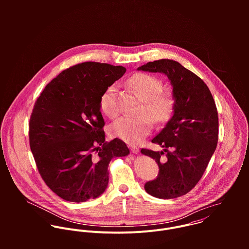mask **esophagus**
I'll return each mask as SVG.
<instances>
[{"label":"esophagus","mask_w":249,"mask_h":249,"mask_svg":"<svg viewBox=\"0 0 249 249\" xmlns=\"http://www.w3.org/2000/svg\"><path fill=\"white\" fill-rule=\"evenodd\" d=\"M128 146H129L131 152H133V153H138V152H139V147H138V146L133 145V144H129Z\"/></svg>","instance_id":"obj_1"}]
</instances>
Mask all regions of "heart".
<instances>
[{"label":"heart","mask_w":249,"mask_h":249,"mask_svg":"<svg viewBox=\"0 0 249 249\" xmlns=\"http://www.w3.org/2000/svg\"><path fill=\"white\" fill-rule=\"evenodd\" d=\"M127 85L143 101L142 114L137 116H122L109 127L111 136L124 142L136 143L142 140L152 129L153 119L158 124L168 122L175 110L176 102L170 92L162 91L163 84L157 77L137 72L131 75ZM102 111L108 117H115L119 113L117 105V86L110 85L101 97Z\"/></svg>","instance_id":"heart-1"}]
</instances>
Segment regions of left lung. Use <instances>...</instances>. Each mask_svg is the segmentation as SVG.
Returning <instances> with one entry per match:
<instances>
[{
  "mask_svg": "<svg viewBox=\"0 0 249 249\" xmlns=\"http://www.w3.org/2000/svg\"><path fill=\"white\" fill-rule=\"evenodd\" d=\"M138 70L163 72L171 81L176 102L174 115L151 142L166 152L142 148L158 164L157 178L144 184L147 194L176 198L189 193L202 178L218 139V117L213 96L193 71L171 59L148 62Z\"/></svg>",
  "mask_w": 249,
  "mask_h": 249,
  "instance_id": "1",
  "label": "left lung"
}]
</instances>
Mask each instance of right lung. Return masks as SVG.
I'll return each instance as SVG.
<instances>
[{
    "label": "right lung",
    "instance_id": "right-lung-1",
    "mask_svg": "<svg viewBox=\"0 0 249 249\" xmlns=\"http://www.w3.org/2000/svg\"><path fill=\"white\" fill-rule=\"evenodd\" d=\"M126 69L84 62L61 71L37 98L29 124L30 146L47 186L70 202L100 196L108 185L112 158L129 149L106 142L101 97Z\"/></svg>",
    "mask_w": 249,
    "mask_h": 249
}]
</instances>
